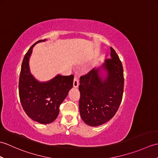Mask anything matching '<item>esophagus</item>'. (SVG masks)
<instances>
[{"instance_id": "esophagus-1", "label": "esophagus", "mask_w": 158, "mask_h": 158, "mask_svg": "<svg viewBox=\"0 0 158 158\" xmlns=\"http://www.w3.org/2000/svg\"><path fill=\"white\" fill-rule=\"evenodd\" d=\"M79 79H78V77H77V75H75V77H74V81H73V87L74 88H78L79 86Z\"/></svg>"}]
</instances>
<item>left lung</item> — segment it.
I'll list each match as a JSON object with an SVG mask.
<instances>
[{
	"label": "left lung",
	"instance_id": "1",
	"mask_svg": "<svg viewBox=\"0 0 158 158\" xmlns=\"http://www.w3.org/2000/svg\"><path fill=\"white\" fill-rule=\"evenodd\" d=\"M79 111L90 126H98L115 115L123 92V70L115 51L110 48V58L80 77Z\"/></svg>",
	"mask_w": 158,
	"mask_h": 158
}]
</instances>
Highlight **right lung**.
Listing matches in <instances>:
<instances>
[{
  "instance_id": "1",
  "label": "right lung",
  "mask_w": 158,
  "mask_h": 158,
  "mask_svg": "<svg viewBox=\"0 0 158 158\" xmlns=\"http://www.w3.org/2000/svg\"><path fill=\"white\" fill-rule=\"evenodd\" d=\"M31 47L23 58L19 80V96L23 109L35 122L48 124L53 122L59 114L60 105L73 88L74 76L56 75L49 81L40 82L33 76L29 67L32 48Z\"/></svg>"
}]
</instances>
